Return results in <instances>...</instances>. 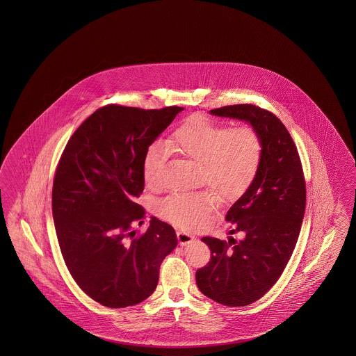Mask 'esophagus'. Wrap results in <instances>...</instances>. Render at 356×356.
<instances>
[{
	"instance_id": "1",
	"label": "esophagus",
	"mask_w": 356,
	"mask_h": 356,
	"mask_svg": "<svg viewBox=\"0 0 356 356\" xmlns=\"http://www.w3.org/2000/svg\"><path fill=\"white\" fill-rule=\"evenodd\" d=\"M177 240L180 243V245H188L191 243H193L195 240V237L193 235H189L188 232L185 231H177Z\"/></svg>"
}]
</instances>
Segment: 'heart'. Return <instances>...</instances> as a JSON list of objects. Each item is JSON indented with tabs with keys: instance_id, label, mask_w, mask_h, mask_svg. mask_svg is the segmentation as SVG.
I'll list each match as a JSON object with an SVG mask.
<instances>
[{
	"instance_id": "b5f03b06",
	"label": "heart",
	"mask_w": 356,
	"mask_h": 356,
	"mask_svg": "<svg viewBox=\"0 0 356 356\" xmlns=\"http://www.w3.org/2000/svg\"><path fill=\"white\" fill-rule=\"evenodd\" d=\"M167 149L202 164V180L216 189L225 201H235L249 189L259 173L264 140L249 125L229 128L200 115L185 120L167 140ZM164 150L154 145L142 161L143 180L147 188L159 186L158 172ZM216 194L211 191L175 193L156 206V213L173 226L201 228L216 207Z\"/></svg>"
}]
</instances>
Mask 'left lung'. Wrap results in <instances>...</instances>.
<instances>
[{
    "label": "left lung",
    "instance_id": "1",
    "mask_svg": "<svg viewBox=\"0 0 356 356\" xmlns=\"http://www.w3.org/2000/svg\"><path fill=\"white\" fill-rule=\"evenodd\" d=\"M210 113L247 121L264 140L254 181L227 211L229 234L243 232L244 237H202L211 259L195 273L205 296L228 307H245L269 291L291 259L305 211V180L298 149L275 115L253 104L226 106Z\"/></svg>",
    "mask_w": 356,
    "mask_h": 356
}]
</instances>
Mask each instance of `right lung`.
<instances>
[{"mask_svg":"<svg viewBox=\"0 0 356 356\" xmlns=\"http://www.w3.org/2000/svg\"><path fill=\"white\" fill-rule=\"evenodd\" d=\"M184 108H99L70 137L56 170L52 213L66 268L81 290L108 308H125L155 291L175 229L155 216L142 235V161Z\"/></svg>","mask_w":356,"mask_h":356,"instance_id":"right-lung-1","label":"right lung"}]
</instances>
